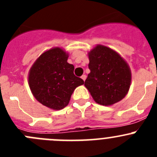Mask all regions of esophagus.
I'll return each instance as SVG.
<instances>
[{"instance_id": "obj_1", "label": "esophagus", "mask_w": 157, "mask_h": 157, "mask_svg": "<svg viewBox=\"0 0 157 157\" xmlns=\"http://www.w3.org/2000/svg\"><path fill=\"white\" fill-rule=\"evenodd\" d=\"M81 78L83 80V81H85L86 78V75H82L81 76Z\"/></svg>"}]
</instances>
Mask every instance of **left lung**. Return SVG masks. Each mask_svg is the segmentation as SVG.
I'll return each instance as SVG.
<instances>
[{
    "label": "left lung",
    "instance_id": "8db88e82",
    "mask_svg": "<svg viewBox=\"0 0 157 157\" xmlns=\"http://www.w3.org/2000/svg\"><path fill=\"white\" fill-rule=\"evenodd\" d=\"M90 73L85 86L98 104L109 106L121 101L128 93L131 72L120 54L98 45L88 53Z\"/></svg>",
    "mask_w": 157,
    "mask_h": 157
}]
</instances>
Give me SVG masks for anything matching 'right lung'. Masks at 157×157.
<instances>
[{"label": "right lung", "instance_id": "1", "mask_svg": "<svg viewBox=\"0 0 157 157\" xmlns=\"http://www.w3.org/2000/svg\"><path fill=\"white\" fill-rule=\"evenodd\" d=\"M67 58L63 49L52 48L43 52L29 71V86L34 97L53 110L65 108L76 87L84 84L74 75L75 67L67 63Z\"/></svg>", "mask_w": 157, "mask_h": 157}]
</instances>
